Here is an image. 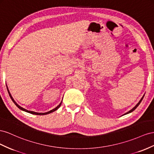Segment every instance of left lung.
Returning a JSON list of instances; mask_svg holds the SVG:
<instances>
[{
    "mask_svg": "<svg viewBox=\"0 0 154 154\" xmlns=\"http://www.w3.org/2000/svg\"><path fill=\"white\" fill-rule=\"evenodd\" d=\"M144 95H143V96L142 97V98L140 99V100H139V103H137V104H136V105H135V106H134V108H133L132 109H130V111H128V112H126V113H125V114H123V115H126V114H128V113H131V112H133L134 110H135V109L136 108H137V106H139V105L140 104V103H141V101H142V100L143 99V97H144Z\"/></svg>",
    "mask_w": 154,
    "mask_h": 154,
    "instance_id": "left-lung-1",
    "label": "left lung"
}]
</instances>
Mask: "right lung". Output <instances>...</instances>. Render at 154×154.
<instances>
[{
    "instance_id": "add662e5",
    "label": "right lung",
    "mask_w": 154,
    "mask_h": 154,
    "mask_svg": "<svg viewBox=\"0 0 154 154\" xmlns=\"http://www.w3.org/2000/svg\"><path fill=\"white\" fill-rule=\"evenodd\" d=\"M6 87H7V90H8V93H9V95H10V97H11V100H12V101L14 102V103H15V104L16 105V106L18 107L19 109H20L21 110H23V111H24V112H28V113H32V114H34V115H39V116H43V115H47V114H49V113H52V112H55V111H56L57 109L58 108H59V107L60 106V105H61V104H62V101L60 102V103L57 106L56 108H55L54 109H51V110H50V111H49V112H45V113H37V112H32V111H29V110H27V109H24V108H22L21 106H20L19 105L17 104L15 101V100L14 99V98L12 97V96H11V94H10V91H9V90H8V86L6 85Z\"/></svg>"
}]
</instances>
